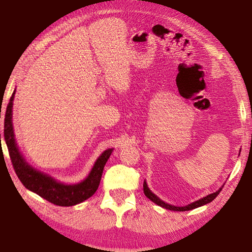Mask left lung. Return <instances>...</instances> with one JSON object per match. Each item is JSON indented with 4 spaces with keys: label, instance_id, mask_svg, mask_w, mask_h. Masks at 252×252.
Here are the masks:
<instances>
[{
    "label": "left lung",
    "instance_id": "obj_1",
    "mask_svg": "<svg viewBox=\"0 0 252 252\" xmlns=\"http://www.w3.org/2000/svg\"><path fill=\"white\" fill-rule=\"evenodd\" d=\"M221 189H222V188H220V189H219L218 191H217V192H213V193H211V194H208L207 197L200 199V200H198V201H194V202H192V203L188 204V206H186V207H174V206H171V204H168V203H165V202L162 201V200H160L159 198L157 197L156 194H153V193L151 192V191L149 190L147 183H146V182L143 183V192H144V194H146L149 199L151 200V201L157 203L158 206H160V207H162V208H165V209H169V210H173V211H188V210H192V209H195V208H198V207H201V206H203V204H207V203H209V202H211L212 200L216 199L217 195H218V194L220 193Z\"/></svg>",
    "mask_w": 252,
    "mask_h": 252
}]
</instances>
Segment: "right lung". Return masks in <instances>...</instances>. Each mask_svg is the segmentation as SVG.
Segmentation results:
<instances>
[{"instance_id":"add662e5","label":"right lung","mask_w":252,"mask_h":252,"mask_svg":"<svg viewBox=\"0 0 252 252\" xmlns=\"http://www.w3.org/2000/svg\"><path fill=\"white\" fill-rule=\"evenodd\" d=\"M14 94L15 91L11 96L5 114H4V139H5L8 153H10L12 165L20 181L27 189L39 194L40 197L48 200L55 206L71 207L92 197L100 185L103 168L113 149H108L97 158L88 178L78 185H63L46 174L36 171L25 162L16 147L13 126H12V108H13Z\"/></svg>"}]
</instances>
